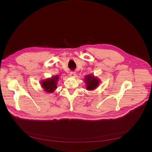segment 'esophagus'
I'll return each instance as SVG.
<instances>
[{"instance_id":"obj_1","label":"esophagus","mask_w":152,"mask_h":152,"mask_svg":"<svg viewBox=\"0 0 152 152\" xmlns=\"http://www.w3.org/2000/svg\"><path fill=\"white\" fill-rule=\"evenodd\" d=\"M70 76L71 77H74V76H76V73H75V72H71L70 73Z\"/></svg>"}]
</instances>
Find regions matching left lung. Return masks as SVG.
I'll return each instance as SVG.
<instances>
[{
  "instance_id": "obj_1",
  "label": "left lung",
  "mask_w": 152,
  "mask_h": 152,
  "mask_svg": "<svg viewBox=\"0 0 152 152\" xmlns=\"http://www.w3.org/2000/svg\"><path fill=\"white\" fill-rule=\"evenodd\" d=\"M85 82L86 83V88L87 90H93L100 83L99 79L93 75H88L85 77Z\"/></svg>"
}]
</instances>
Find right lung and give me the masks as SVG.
<instances>
[{
	"instance_id": "1",
	"label": "right lung",
	"mask_w": 152,
	"mask_h": 152,
	"mask_svg": "<svg viewBox=\"0 0 152 152\" xmlns=\"http://www.w3.org/2000/svg\"><path fill=\"white\" fill-rule=\"evenodd\" d=\"M59 79L58 76H55L51 78H48L46 80H43L41 82V86L44 89L45 91L52 93L57 88V82Z\"/></svg>"
}]
</instances>
